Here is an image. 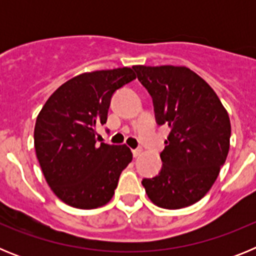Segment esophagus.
Returning a JSON list of instances; mask_svg holds the SVG:
<instances>
[{"label": "esophagus", "instance_id": "1", "mask_svg": "<svg viewBox=\"0 0 256 256\" xmlns=\"http://www.w3.org/2000/svg\"><path fill=\"white\" fill-rule=\"evenodd\" d=\"M132 154H133V158H138V156L142 154V150L141 148H134V150H132Z\"/></svg>", "mask_w": 256, "mask_h": 256}]
</instances>
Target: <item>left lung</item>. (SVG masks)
I'll list each match as a JSON object with an SVG mask.
<instances>
[{
	"mask_svg": "<svg viewBox=\"0 0 256 256\" xmlns=\"http://www.w3.org/2000/svg\"><path fill=\"white\" fill-rule=\"evenodd\" d=\"M150 94L156 123L169 136L160 154L162 166L144 178L148 198L164 209H182L204 198L230 150L228 112L212 88L184 66H133Z\"/></svg>",
	"mask_w": 256,
	"mask_h": 256,
	"instance_id": "left-lung-1",
	"label": "left lung"
}]
</instances>
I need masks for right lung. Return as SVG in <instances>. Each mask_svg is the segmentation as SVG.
I'll return each mask as SVG.
<instances>
[{
    "label": "right lung",
    "instance_id": "obj_1",
    "mask_svg": "<svg viewBox=\"0 0 256 256\" xmlns=\"http://www.w3.org/2000/svg\"><path fill=\"white\" fill-rule=\"evenodd\" d=\"M130 68L80 74L56 90L34 126L37 159L48 186L65 204L94 209L112 200L120 173L132 162L126 144H97L112 94L132 82Z\"/></svg>",
    "mask_w": 256,
    "mask_h": 256
}]
</instances>
